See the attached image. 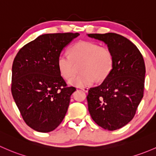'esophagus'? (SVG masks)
<instances>
[{
	"label": "esophagus",
	"mask_w": 156,
	"mask_h": 156,
	"mask_svg": "<svg viewBox=\"0 0 156 156\" xmlns=\"http://www.w3.org/2000/svg\"><path fill=\"white\" fill-rule=\"evenodd\" d=\"M81 89L83 91H84L85 93H87L88 90H89V88L87 87H81Z\"/></svg>",
	"instance_id": "34e87169"
}]
</instances>
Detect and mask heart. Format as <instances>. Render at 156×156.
<instances>
[{"instance_id":"1","label":"heart","mask_w":156,"mask_h":156,"mask_svg":"<svg viewBox=\"0 0 156 156\" xmlns=\"http://www.w3.org/2000/svg\"><path fill=\"white\" fill-rule=\"evenodd\" d=\"M81 62L80 71L69 83L78 87L90 86L95 79L104 81L111 73L114 66V55L108 47L98 43L80 41L72 45L69 54L61 53L57 58V68L65 79H69L75 71V63Z\"/></svg>"}]
</instances>
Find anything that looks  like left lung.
Returning a JSON list of instances; mask_svg holds the SVG:
<instances>
[{
	"mask_svg": "<svg viewBox=\"0 0 156 156\" xmlns=\"http://www.w3.org/2000/svg\"><path fill=\"white\" fill-rule=\"evenodd\" d=\"M87 35L104 42L114 55L110 75L101 84L88 91V110L98 126L117 130L133 119L144 96L146 68L143 56L134 44L119 34Z\"/></svg>",
	"mask_w": 156,
	"mask_h": 156,
	"instance_id": "8db88e82",
	"label": "left lung"
}]
</instances>
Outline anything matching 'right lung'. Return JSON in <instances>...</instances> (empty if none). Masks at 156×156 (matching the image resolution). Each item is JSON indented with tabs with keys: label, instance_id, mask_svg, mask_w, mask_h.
Wrapping results in <instances>:
<instances>
[{
	"label": "right lung",
	"instance_id": "obj_1",
	"mask_svg": "<svg viewBox=\"0 0 156 156\" xmlns=\"http://www.w3.org/2000/svg\"><path fill=\"white\" fill-rule=\"evenodd\" d=\"M78 33L47 34L26 44L12 63V97L24 122L34 130L49 132L61 123L76 90L66 87L57 68L62 50Z\"/></svg>",
	"mask_w": 156,
	"mask_h": 156
}]
</instances>
